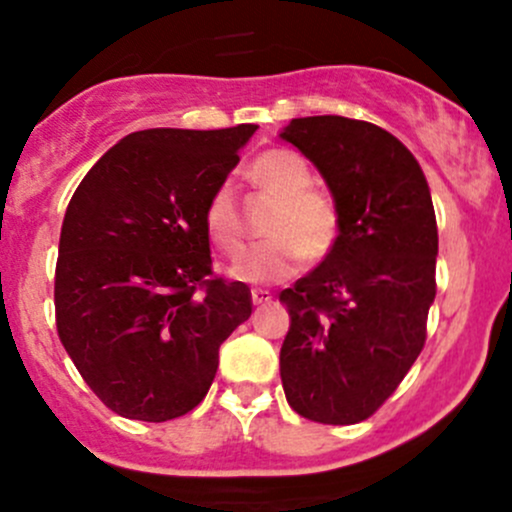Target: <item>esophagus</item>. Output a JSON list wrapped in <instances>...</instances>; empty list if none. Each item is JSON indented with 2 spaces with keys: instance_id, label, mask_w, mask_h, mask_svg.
Returning <instances> with one entry per match:
<instances>
[{
  "instance_id": "esophagus-1",
  "label": "esophagus",
  "mask_w": 512,
  "mask_h": 512,
  "mask_svg": "<svg viewBox=\"0 0 512 512\" xmlns=\"http://www.w3.org/2000/svg\"><path fill=\"white\" fill-rule=\"evenodd\" d=\"M272 302L270 289H252V304H267Z\"/></svg>"
}]
</instances>
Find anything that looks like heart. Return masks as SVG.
Segmentation results:
<instances>
[{
	"label": "heart",
	"instance_id": "obj_1",
	"mask_svg": "<svg viewBox=\"0 0 512 512\" xmlns=\"http://www.w3.org/2000/svg\"><path fill=\"white\" fill-rule=\"evenodd\" d=\"M247 180L277 198V208L267 225L270 240L247 252L232 267L237 280H285L297 270L302 257L307 262H322L332 255L342 232V215L332 195L312 188V170L302 156L287 148L260 153L247 165ZM203 225L210 242L223 255H240L245 247V223L230 183L218 185L210 193Z\"/></svg>",
	"mask_w": 512,
	"mask_h": 512
}]
</instances>
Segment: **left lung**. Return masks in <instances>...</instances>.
Wrapping results in <instances>:
<instances>
[{
	"label": "left lung",
	"instance_id": "1",
	"mask_svg": "<svg viewBox=\"0 0 512 512\" xmlns=\"http://www.w3.org/2000/svg\"><path fill=\"white\" fill-rule=\"evenodd\" d=\"M280 136L317 165L342 215L332 255L280 292L292 319L282 386L299 416L349 426L381 409L426 344L436 213L421 165L374 123L292 118Z\"/></svg>",
	"mask_w": 512,
	"mask_h": 512
}]
</instances>
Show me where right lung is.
I'll return each mask as SVG.
<instances>
[{"label":"right lung","instance_id":"add662e5","mask_svg":"<svg viewBox=\"0 0 512 512\" xmlns=\"http://www.w3.org/2000/svg\"><path fill=\"white\" fill-rule=\"evenodd\" d=\"M255 131L131 133L71 195L56 332L118 416L163 423L193 411L213 384L220 344L250 319L247 285L213 275L203 210Z\"/></svg>","mask_w":512,"mask_h":512}]
</instances>
